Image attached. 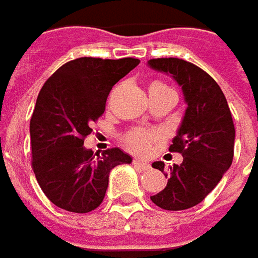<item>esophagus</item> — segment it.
<instances>
[{"label": "esophagus", "instance_id": "esophagus-1", "mask_svg": "<svg viewBox=\"0 0 258 258\" xmlns=\"http://www.w3.org/2000/svg\"><path fill=\"white\" fill-rule=\"evenodd\" d=\"M134 166L136 167H139L140 170H147V169H150V164L147 162H144V160H140V159H134Z\"/></svg>", "mask_w": 258, "mask_h": 258}]
</instances>
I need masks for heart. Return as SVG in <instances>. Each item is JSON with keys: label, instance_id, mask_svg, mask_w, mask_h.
<instances>
[{"label": "heart", "instance_id": "heart-1", "mask_svg": "<svg viewBox=\"0 0 258 258\" xmlns=\"http://www.w3.org/2000/svg\"><path fill=\"white\" fill-rule=\"evenodd\" d=\"M157 86H166L163 82H153L150 85V89L153 88H157ZM159 137L157 133L154 131H149V130H134L131 131L128 136H127V146L131 147L133 150L139 151V153H144V151L149 150L150 144L153 141Z\"/></svg>", "mask_w": 258, "mask_h": 258}]
</instances>
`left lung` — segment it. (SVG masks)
I'll list each match as a JSON object with an SVG mask.
<instances>
[{
	"label": "left lung",
	"instance_id": "obj_1",
	"mask_svg": "<svg viewBox=\"0 0 258 258\" xmlns=\"http://www.w3.org/2000/svg\"><path fill=\"white\" fill-rule=\"evenodd\" d=\"M151 69L170 75L182 88L186 109L170 151L183 156L166 173L167 185L150 199L167 211H182L198 205L218 185L234 157L235 128L230 107L219 85L201 68L176 59H151ZM164 172V163L154 162Z\"/></svg>",
	"mask_w": 258,
	"mask_h": 258
}]
</instances>
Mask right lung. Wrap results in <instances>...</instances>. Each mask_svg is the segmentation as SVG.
<instances>
[{"label": "right lung", "mask_w": 258, "mask_h": 258, "mask_svg": "<svg viewBox=\"0 0 258 258\" xmlns=\"http://www.w3.org/2000/svg\"><path fill=\"white\" fill-rule=\"evenodd\" d=\"M140 63L79 57L64 63L43 85L30 119L33 170L56 207L86 214L101 205L109 172L133 159L118 147L101 156L84 146L89 124L105 111L109 91Z\"/></svg>", "instance_id": "right-lung-1"}]
</instances>
